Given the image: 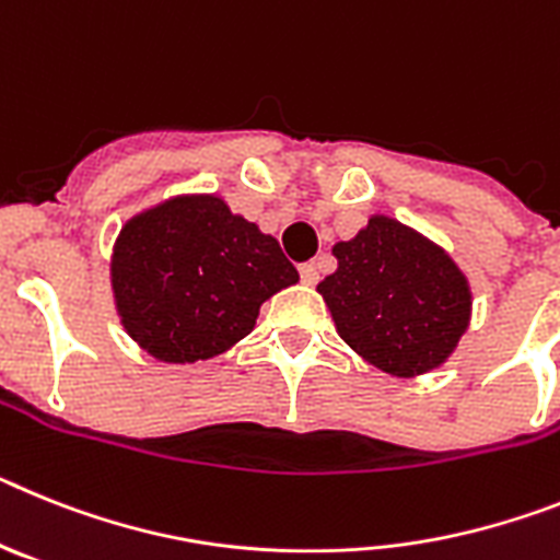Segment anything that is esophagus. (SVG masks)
Here are the masks:
<instances>
[{
	"label": "esophagus",
	"instance_id": "esophagus-1",
	"mask_svg": "<svg viewBox=\"0 0 560 560\" xmlns=\"http://www.w3.org/2000/svg\"><path fill=\"white\" fill-rule=\"evenodd\" d=\"M299 273L304 284H318V267H315L313 261H304V265L299 267Z\"/></svg>",
	"mask_w": 560,
	"mask_h": 560
}]
</instances>
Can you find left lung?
<instances>
[{
	"instance_id": "left-lung-1",
	"label": "left lung",
	"mask_w": 560,
	"mask_h": 560,
	"mask_svg": "<svg viewBox=\"0 0 560 560\" xmlns=\"http://www.w3.org/2000/svg\"><path fill=\"white\" fill-rule=\"evenodd\" d=\"M332 253L338 270L318 293L338 335L363 361L395 377L448 361L470 324L468 279L448 253L383 213Z\"/></svg>"
}]
</instances>
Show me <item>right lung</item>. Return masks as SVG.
<instances>
[{
  "label": "right lung",
  "mask_w": 560,
  "mask_h": 560,
  "mask_svg": "<svg viewBox=\"0 0 560 560\" xmlns=\"http://www.w3.org/2000/svg\"><path fill=\"white\" fill-rule=\"evenodd\" d=\"M120 324L163 363L228 352L270 295L299 281L279 242L217 194H183L138 213L112 250Z\"/></svg>",
  "instance_id": "add662e5"
}]
</instances>
